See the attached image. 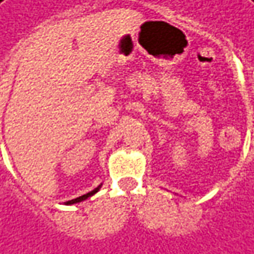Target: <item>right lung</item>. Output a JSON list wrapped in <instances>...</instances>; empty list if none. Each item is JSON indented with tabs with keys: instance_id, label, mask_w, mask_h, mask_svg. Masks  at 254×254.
Segmentation results:
<instances>
[{
	"instance_id": "add662e5",
	"label": "right lung",
	"mask_w": 254,
	"mask_h": 254,
	"mask_svg": "<svg viewBox=\"0 0 254 254\" xmlns=\"http://www.w3.org/2000/svg\"><path fill=\"white\" fill-rule=\"evenodd\" d=\"M99 188H101V185H99V187H97V188H95V190H91V192H88V193H85V195H83V196H78V197H76V199H71V200H67V202H66V204L78 203V202H81V200H85L87 197H90V196H92L94 193H97L98 190H99Z\"/></svg>"
}]
</instances>
